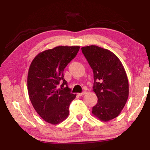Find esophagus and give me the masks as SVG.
<instances>
[{"label": "esophagus", "instance_id": "34e87169", "mask_svg": "<svg viewBox=\"0 0 150 150\" xmlns=\"http://www.w3.org/2000/svg\"><path fill=\"white\" fill-rule=\"evenodd\" d=\"M86 93V92H85V91H84V92H83V93H78V95L79 96H83V95H85V94Z\"/></svg>", "mask_w": 150, "mask_h": 150}]
</instances>
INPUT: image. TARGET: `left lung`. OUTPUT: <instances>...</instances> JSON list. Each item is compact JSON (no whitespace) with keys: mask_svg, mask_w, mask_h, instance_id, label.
I'll return each instance as SVG.
<instances>
[{"mask_svg":"<svg viewBox=\"0 0 150 150\" xmlns=\"http://www.w3.org/2000/svg\"><path fill=\"white\" fill-rule=\"evenodd\" d=\"M93 69V91L98 98L92 113L107 122L120 115L128 98L129 85L125 69L116 55L96 45L81 47Z\"/></svg>","mask_w":150,"mask_h":150,"instance_id":"left-lung-1","label":"left lung"}]
</instances>
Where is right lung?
Masks as SVG:
<instances>
[{
  "label": "right lung",
  "mask_w": 150,
  "mask_h": 150,
  "mask_svg": "<svg viewBox=\"0 0 150 150\" xmlns=\"http://www.w3.org/2000/svg\"><path fill=\"white\" fill-rule=\"evenodd\" d=\"M79 46H57L40 53L31 63L28 74V90L32 105L48 123L57 124L69 115L76 95L71 93L63 71L74 59Z\"/></svg>",
  "instance_id": "right-lung-1"
}]
</instances>
